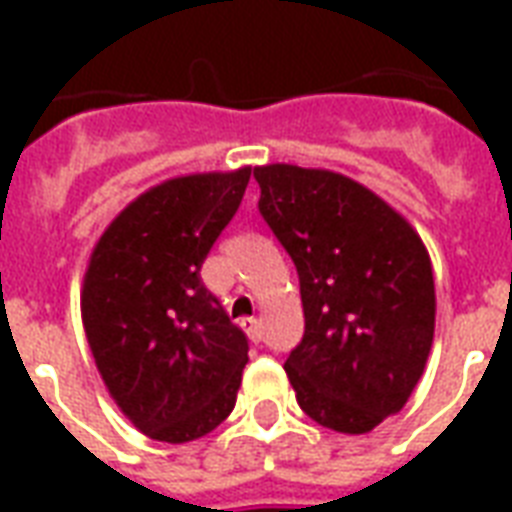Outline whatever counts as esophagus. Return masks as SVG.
<instances>
[{"mask_svg":"<svg viewBox=\"0 0 512 512\" xmlns=\"http://www.w3.org/2000/svg\"><path fill=\"white\" fill-rule=\"evenodd\" d=\"M241 326H244V332L249 334L252 343H260V340H263V323L257 321V318H244Z\"/></svg>","mask_w":512,"mask_h":512,"instance_id":"esophagus-1","label":"esophagus"}]
</instances>
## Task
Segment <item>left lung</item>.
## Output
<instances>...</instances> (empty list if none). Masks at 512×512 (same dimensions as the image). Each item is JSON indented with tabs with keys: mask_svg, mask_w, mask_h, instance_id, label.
I'll return each mask as SVG.
<instances>
[{
	"mask_svg": "<svg viewBox=\"0 0 512 512\" xmlns=\"http://www.w3.org/2000/svg\"><path fill=\"white\" fill-rule=\"evenodd\" d=\"M260 216L299 271L304 337L285 370L301 411L367 433L406 406L433 343L430 257L411 224L356 180L255 169Z\"/></svg>",
	"mask_w": 512,
	"mask_h": 512,
	"instance_id": "1",
	"label": "left lung"
}]
</instances>
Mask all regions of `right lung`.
Masks as SVG:
<instances>
[{
    "mask_svg": "<svg viewBox=\"0 0 512 512\" xmlns=\"http://www.w3.org/2000/svg\"><path fill=\"white\" fill-rule=\"evenodd\" d=\"M252 169L186 175L136 197L95 244L82 321L109 395L145 436L183 444L233 411L249 340L200 268Z\"/></svg>",
    "mask_w": 512,
    "mask_h": 512,
    "instance_id": "1",
    "label": "right lung"
}]
</instances>
